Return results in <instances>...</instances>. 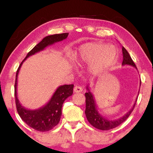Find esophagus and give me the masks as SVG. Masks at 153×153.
<instances>
[{
    "label": "esophagus",
    "instance_id": "34e87169",
    "mask_svg": "<svg viewBox=\"0 0 153 153\" xmlns=\"http://www.w3.org/2000/svg\"><path fill=\"white\" fill-rule=\"evenodd\" d=\"M74 91L76 93H78V92H81L82 91V88L78 86H76L74 88Z\"/></svg>",
    "mask_w": 153,
    "mask_h": 153
}]
</instances>
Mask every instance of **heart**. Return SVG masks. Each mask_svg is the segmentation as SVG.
<instances>
[{
	"instance_id": "b5f03b06",
	"label": "heart",
	"mask_w": 153,
	"mask_h": 153,
	"mask_svg": "<svg viewBox=\"0 0 153 153\" xmlns=\"http://www.w3.org/2000/svg\"><path fill=\"white\" fill-rule=\"evenodd\" d=\"M70 59L74 63H90L89 71L94 76H98L115 64L117 50L113 45L86 43L72 53Z\"/></svg>"
}]
</instances>
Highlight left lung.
Masks as SVG:
<instances>
[{"label": "left lung", "mask_w": 153, "mask_h": 153, "mask_svg": "<svg viewBox=\"0 0 153 153\" xmlns=\"http://www.w3.org/2000/svg\"><path fill=\"white\" fill-rule=\"evenodd\" d=\"M122 65H131L137 69L135 63H134V61L132 59H131L130 55H129V54L128 53V52L126 51V49L124 48L123 46L122 47ZM88 87V86H87L86 89L88 90V92L85 93V97H86V111H85V114H86L88 121L89 123L91 124L92 126H94V128L98 129H100V130H109V129L115 128L118 126H120L121 123L124 122V121L128 118V117L130 115V114L134 110V108L135 107L136 102L137 101V98H136V102L134 103L132 108H131L128 113L125 114L123 117L115 120H107V119L102 117V116L98 113L97 105H96L94 97L92 94V92L90 91Z\"/></svg>", "instance_id": "obj_1"}]
</instances>
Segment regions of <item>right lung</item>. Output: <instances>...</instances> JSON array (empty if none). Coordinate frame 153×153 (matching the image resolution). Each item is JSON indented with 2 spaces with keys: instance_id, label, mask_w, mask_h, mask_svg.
Returning <instances> with one entry per match:
<instances>
[{
  "instance_id": "right-lung-1",
  "label": "right lung",
  "mask_w": 153,
  "mask_h": 153,
  "mask_svg": "<svg viewBox=\"0 0 153 153\" xmlns=\"http://www.w3.org/2000/svg\"><path fill=\"white\" fill-rule=\"evenodd\" d=\"M69 33L48 36L44 38L40 42L36 45L24 59L18 68L15 83V98L17 111L20 117L31 128L40 131H47L53 129L59 123L62 115L61 109L65 100L73 94L74 85H63L59 86L54 93L50 100L38 109L30 110L21 105L17 98V76L22 64L27 57L45 49L55 42H60L67 38Z\"/></svg>"
}]
</instances>
